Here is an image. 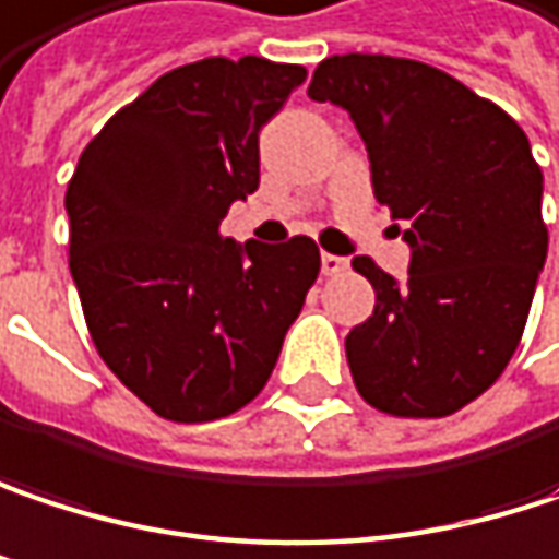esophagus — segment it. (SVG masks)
<instances>
[{
  "instance_id": "34e87169",
  "label": "esophagus",
  "mask_w": 559,
  "mask_h": 559,
  "mask_svg": "<svg viewBox=\"0 0 559 559\" xmlns=\"http://www.w3.org/2000/svg\"><path fill=\"white\" fill-rule=\"evenodd\" d=\"M320 265H323V275H342V272H348V259L345 255H332V252H323Z\"/></svg>"
}]
</instances>
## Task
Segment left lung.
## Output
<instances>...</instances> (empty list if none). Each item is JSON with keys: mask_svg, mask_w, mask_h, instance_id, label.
<instances>
[{"mask_svg": "<svg viewBox=\"0 0 559 559\" xmlns=\"http://www.w3.org/2000/svg\"><path fill=\"white\" fill-rule=\"evenodd\" d=\"M307 95L348 111L374 198L406 224V284L352 259L378 294L345 338L355 386L390 416H451L506 371L547 259L532 143L502 108L416 60L330 57Z\"/></svg>", "mask_w": 559, "mask_h": 559, "instance_id": "8db88e82", "label": "left lung"}]
</instances>
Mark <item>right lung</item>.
Listing matches in <instances>:
<instances>
[{"label":"right lung","instance_id":"add662e5","mask_svg":"<svg viewBox=\"0 0 559 559\" xmlns=\"http://www.w3.org/2000/svg\"><path fill=\"white\" fill-rule=\"evenodd\" d=\"M307 70L211 57L159 76L82 150L70 272L102 361L156 416L211 423L269 383L320 249L221 236L259 188V133Z\"/></svg>","mask_w":559,"mask_h":559}]
</instances>
